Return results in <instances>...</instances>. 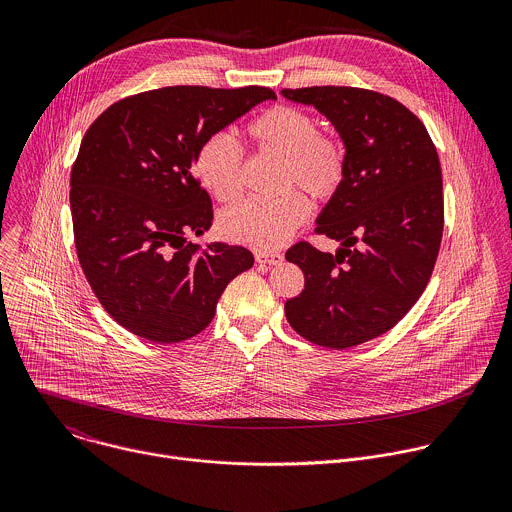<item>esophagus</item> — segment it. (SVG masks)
Segmentation results:
<instances>
[{"mask_svg":"<svg viewBox=\"0 0 512 512\" xmlns=\"http://www.w3.org/2000/svg\"><path fill=\"white\" fill-rule=\"evenodd\" d=\"M255 259H257V263H263V265H279L283 261V255L281 253H255Z\"/></svg>","mask_w":512,"mask_h":512,"instance_id":"obj_1","label":"esophagus"}]
</instances>
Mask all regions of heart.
Wrapping results in <instances>:
<instances>
[{
    "instance_id": "1",
    "label": "heart",
    "mask_w": 512,
    "mask_h": 512,
    "mask_svg": "<svg viewBox=\"0 0 512 512\" xmlns=\"http://www.w3.org/2000/svg\"><path fill=\"white\" fill-rule=\"evenodd\" d=\"M247 133L261 152L283 160V186H300L312 198L334 194L344 176L340 145L318 131L316 121L296 107L277 105L255 117ZM243 154L227 133L206 137L194 158V174L204 190L218 202H233L241 194ZM310 212L300 192H287L277 200L249 198L225 212L223 231L233 241L271 251L281 247Z\"/></svg>"
}]
</instances>
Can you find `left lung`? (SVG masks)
<instances>
[{
	"instance_id": "1",
	"label": "left lung",
	"mask_w": 512,
	"mask_h": 512,
	"mask_svg": "<svg viewBox=\"0 0 512 512\" xmlns=\"http://www.w3.org/2000/svg\"><path fill=\"white\" fill-rule=\"evenodd\" d=\"M314 107L344 145V176L316 218L340 243L285 253L306 277L285 318L306 340L342 350L391 330L419 300L444 231L442 166L425 125L399 101L354 87L283 89Z\"/></svg>"
}]
</instances>
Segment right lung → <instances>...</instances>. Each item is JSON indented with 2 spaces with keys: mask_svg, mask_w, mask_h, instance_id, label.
Masks as SVG:
<instances>
[{
  "mask_svg": "<svg viewBox=\"0 0 512 512\" xmlns=\"http://www.w3.org/2000/svg\"><path fill=\"white\" fill-rule=\"evenodd\" d=\"M275 101L265 87H166L111 105L89 127L70 174L81 267L125 330L158 344L202 332L253 253L221 241L202 249L212 204L192 176L200 143Z\"/></svg>",
  "mask_w": 512,
  "mask_h": 512,
  "instance_id": "obj_1",
  "label": "right lung"
}]
</instances>
